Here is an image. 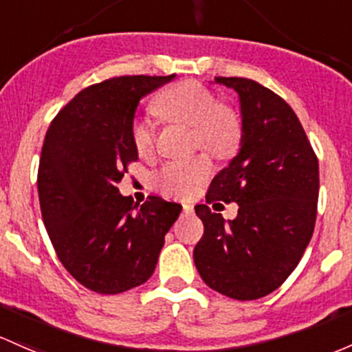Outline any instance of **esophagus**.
I'll return each instance as SVG.
<instances>
[{
	"label": "esophagus",
	"mask_w": 352,
	"mask_h": 352,
	"mask_svg": "<svg viewBox=\"0 0 352 352\" xmlns=\"http://www.w3.org/2000/svg\"><path fill=\"white\" fill-rule=\"evenodd\" d=\"M182 209H184V212H187V214L194 212V206H192L190 202H182Z\"/></svg>",
	"instance_id": "esophagus-1"
}]
</instances>
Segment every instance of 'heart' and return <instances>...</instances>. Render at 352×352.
Wrapping results in <instances>:
<instances>
[{
	"instance_id": "b5f03b06",
	"label": "heart",
	"mask_w": 352,
	"mask_h": 352,
	"mask_svg": "<svg viewBox=\"0 0 352 352\" xmlns=\"http://www.w3.org/2000/svg\"><path fill=\"white\" fill-rule=\"evenodd\" d=\"M155 113L168 123L186 124L192 131V145L216 157H228L241 140V123L229 106L219 104L209 89L192 80L173 84L153 102ZM131 142L140 155H150L155 148V129L148 121H135ZM212 172L209 158L168 162L155 173L158 190L173 197H188Z\"/></svg>"
}]
</instances>
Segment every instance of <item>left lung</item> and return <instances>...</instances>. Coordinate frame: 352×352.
I'll return each mask as SVG.
<instances>
[{"label":"left lung","mask_w":352,"mask_h":352,"mask_svg":"<svg viewBox=\"0 0 352 352\" xmlns=\"http://www.w3.org/2000/svg\"><path fill=\"white\" fill-rule=\"evenodd\" d=\"M234 89L241 108L239 151L210 182L206 202H236L224 221L195 206L204 236L194 248L199 275L234 300L272 294L297 268L312 238L319 199V162L294 109L280 96L243 77H216Z\"/></svg>","instance_id":"8db88e82"}]
</instances>
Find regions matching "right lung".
Returning <instances> with one entry per match:
<instances>
[{"mask_svg": "<svg viewBox=\"0 0 352 352\" xmlns=\"http://www.w3.org/2000/svg\"><path fill=\"white\" fill-rule=\"evenodd\" d=\"M173 77L123 76L89 86L45 135L36 180L43 224L65 270L98 294L145 283L182 210L157 195L133 206L118 188L138 160L131 126L140 99Z\"/></svg>", "mask_w": 352, "mask_h": 352, "instance_id": "obj_1", "label": "right lung"}]
</instances>
